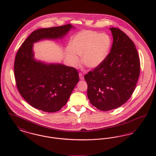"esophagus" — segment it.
Returning <instances> with one entry per match:
<instances>
[{
    "mask_svg": "<svg viewBox=\"0 0 156 156\" xmlns=\"http://www.w3.org/2000/svg\"><path fill=\"white\" fill-rule=\"evenodd\" d=\"M79 76H80V80H83V74H82L81 73H80V74H79Z\"/></svg>",
    "mask_w": 156,
    "mask_h": 156,
    "instance_id": "esophagus-1",
    "label": "esophagus"
}]
</instances>
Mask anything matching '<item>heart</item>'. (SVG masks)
I'll list each match as a JSON object with an SVG mask.
<instances>
[{
  "instance_id": "b5f03b06",
  "label": "heart",
  "mask_w": 156,
  "mask_h": 156,
  "mask_svg": "<svg viewBox=\"0 0 156 156\" xmlns=\"http://www.w3.org/2000/svg\"><path fill=\"white\" fill-rule=\"evenodd\" d=\"M111 44V38L105 34L93 31H83L73 37L67 57L74 67H78L80 61L76 54L81 55L83 64L94 68L100 65L108 55Z\"/></svg>"
}]
</instances>
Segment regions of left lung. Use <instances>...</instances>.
<instances>
[{
  "label": "left lung",
  "instance_id": "left-lung-1",
  "mask_svg": "<svg viewBox=\"0 0 156 156\" xmlns=\"http://www.w3.org/2000/svg\"><path fill=\"white\" fill-rule=\"evenodd\" d=\"M113 44L102 63L85 75L87 95L97 109L108 111L126 103L138 81L140 63L132 40L118 28L111 27Z\"/></svg>",
  "mask_w": 156,
  "mask_h": 156
}]
</instances>
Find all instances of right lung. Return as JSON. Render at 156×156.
I'll return each mask as SVG.
<instances>
[{"mask_svg":"<svg viewBox=\"0 0 156 156\" xmlns=\"http://www.w3.org/2000/svg\"><path fill=\"white\" fill-rule=\"evenodd\" d=\"M73 27L68 24L35 30L16 54L14 72L17 88L26 101L38 110L59 111L67 104L80 78L74 67L36 61L33 58V43L41 39L61 38Z\"/></svg>","mask_w":156,"mask_h":156,"instance_id":"obj_1","label":"right lung"}]
</instances>
